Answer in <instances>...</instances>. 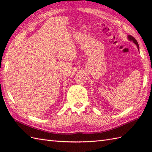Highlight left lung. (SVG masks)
<instances>
[{
  "mask_svg": "<svg viewBox=\"0 0 152 152\" xmlns=\"http://www.w3.org/2000/svg\"><path fill=\"white\" fill-rule=\"evenodd\" d=\"M128 38H129V40H131V41H133V42H134L135 44L137 45V48H138V50H139V46H138V42H137V40L135 39V38H134L133 37L130 36V35H129V36H128Z\"/></svg>",
  "mask_w": 152,
  "mask_h": 152,
  "instance_id": "left-lung-1",
  "label": "left lung"
}]
</instances>
